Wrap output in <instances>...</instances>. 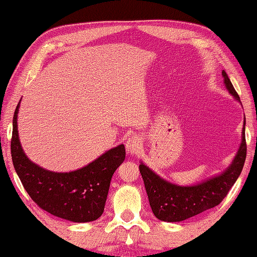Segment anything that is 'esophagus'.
Wrapping results in <instances>:
<instances>
[{
    "instance_id": "1",
    "label": "esophagus",
    "mask_w": 257,
    "mask_h": 257,
    "mask_svg": "<svg viewBox=\"0 0 257 257\" xmlns=\"http://www.w3.org/2000/svg\"><path fill=\"white\" fill-rule=\"evenodd\" d=\"M141 148H143V144L141 140L137 136H132L125 143V149L129 155H138Z\"/></svg>"
}]
</instances>
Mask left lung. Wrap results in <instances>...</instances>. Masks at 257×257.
<instances>
[{"mask_svg":"<svg viewBox=\"0 0 257 257\" xmlns=\"http://www.w3.org/2000/svg\"><path fill=\"white\" fill-rule=\"evenodd\" d=\"M222 76L227 91L242 105L225 70L222 72ZM245 158L246 141L244 116L242 140L231 165L224 171L207 178L204 181L192 185H179L169 182L141 161L139 170L155 216L165 222H181L219 205L241 174Z\"/></svg>","mask_w":257,"mask_h":257,"instance_id":"obj_1","label":"left lung"}]
</instances>
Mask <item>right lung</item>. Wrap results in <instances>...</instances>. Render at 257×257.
I'll return each instance as SVG.
<instances>
[{
	"mask_svg": "<svg viewBox=\"0 0 257 257\" xmlns=\"http://www.w3.org/2000/svg\"><path fill=\"white\" fill-rule=\"evenodd\" d=\"M20 102L13 117L11 154L16 173L32 200L51 214L76 223L91 222L105 209L112 174L125 158L121 144L88 165L69 172L50 171L31 161L22 148L18 130Z\"/></svg>",
	"mask_w": 257,
	"mask_h": 257,
	"instance_id": "add662e5",
	"label": "right lung"
}]
</instances>
